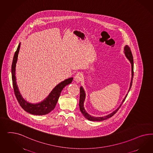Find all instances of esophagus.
<instances>
[{
  "mask_svg": "<svg viewBox=\"0 0 153 153\" xmlns=\"http://www.w3.org/2000/svg\"><path fill=\"white\" fill-rule=\"evenodd\" d=\"M82 75L81 74L79 73V74H77L75 75L74 77V80L76 82L78 83V82H80L82 80Z\"/></svg>",
  "mask_w": 153,
  "mask_h": 153,
  "instance_id": "esophagus-1",
  "label": "esophagus"
}]
</instances>
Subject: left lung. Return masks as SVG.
Listing matches in <instances>:
<instances>
[{
	"label": "left lung",
	"instance_id": "left-lung-1",
	"mask_svg": "<svg viewBox=\"0 0 153 153\" xmlns=\"http://www.w3.org/2000/svg\"><path fill=\"white\" fill-rule=\"evenodd\" d=\"M123 53L125 55L126 57L127 58V59L130 61L131 65V82H130V88L128 89V93L126 95L125 97H124V99H123L122 102H121L120 105L116 109L115 111L111 112V113L108 114L107 116H104V117H94L93 116H91L88 114L87 111H86V110L84 108V102L85 100V98H86V93L85 91L83 88L82 86L80 87V96H79V110L82 113L83 116L89 120L91 121H102V120H105L113 116L117 111H118V109L120 108V106L122 105V103L125 100L126 98L127 97L128 93H129L130 89L131 88L132 84V80H133V77H134V60H133V56L132 54L131 51L130 50V47L128 46V45H126L124 47V51Z\"/></svg>",
	"mask_w": 153,
	"mask_h": 153
}]
</instances>
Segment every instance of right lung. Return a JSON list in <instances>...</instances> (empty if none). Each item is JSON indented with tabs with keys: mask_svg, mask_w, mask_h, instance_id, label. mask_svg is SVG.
I'll use <instances>...</instances> for the list:
<instances>
[{
	"mask_svg": "<svg viewBox=\"0 0 153 153\" xmlns=\"http://www.w3.org/2000/svg\"><path fill=\"white\" fill-rule=\"evenodd\" d=\"M20 47L21 42L19 44L17 51L15 52L12 65V77L16 97L21 107L23 108V110L27 111L28 113L37 116L47 114L54 109L60 96L61 91L65 86L72 82L73 77L65 79L64 81L60 82L59 84L56 85L55 88L51 90V92L48 95V97L42 102L37 103H31L27 102L22 97V95L21 94L16 81V67L18 60Z\"/></svg>",
	"mask_w": 153,
	"mask_h": 153,
	"instance_id": "obj_1",
	"label": "right lung"
}]
</instances>
